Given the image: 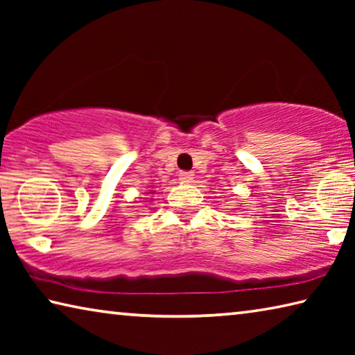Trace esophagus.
Masks as SVG:
<instances>
[{"label": "esophagus", "mask_w": 355, "mask_h": 355, "mask_svg": "<svg viewBox=\"0 0 355 355\" xmlns=\"http://www.w3.org/2000/svg\"><path fill=\"white\" fill-rule=\"evenodd\" d=\"M178 178H180V182H183V183H191L192 180H194V172L182 171L178 173Z\"/></svg>", "instance_id": "34e87169"}]
</instances>
